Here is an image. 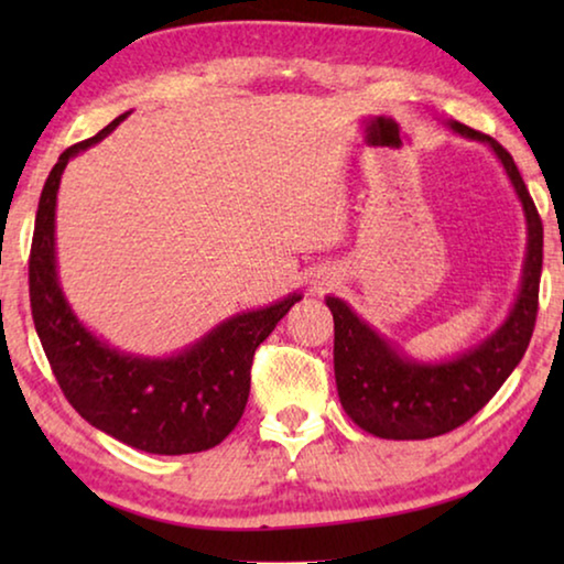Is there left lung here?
<instances>
[{
  "label": "left lung",
  "mask_w": 564,
  "mask_h": 564,
  "mask_svg": "<svg viewBox=\"0 0 564 564\" xmlns=\"http://www.w3.org/2000/svg\"><path fill=\"white\" fill-rule=\"evenodd\" d=\"M449 128L462 138L490 145L521 199L529 236L521 288L508 318L488 338L444 361L408 357L361 321L341 297H326V305L334 313L338 400L359 429L380 438H431L462 426L496 395L534 334L544 246L542 218L503 145L457 120H449Z\"/></svg>",
  "instance_id": "1"
}]
</instances>
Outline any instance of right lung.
<instances>
[{
	"label": "right lung",
	"mask_w": 564,
	"mask_h": 564,
	"mask_svg": "<svg viewBox=\"0 0 564 564\" xmlns=\"http://www.w3.org/2000/svg\"><path fill=\"white\" fill-rule=\"evenodd\" d=\"M120 115L95 138L66 149L51 169L30 249V307L37 338L68 403L91 426L149 454H195L220 444L241 421L257 346L303 295L238 313L172 357L115 349L76 318L56 264V197L76 153L110 135Z\"/></svg>",
	"instance_id": "add662e5"
}]
</instances>
